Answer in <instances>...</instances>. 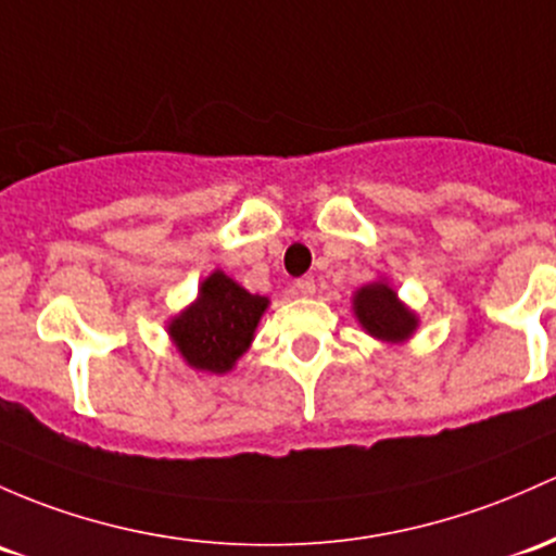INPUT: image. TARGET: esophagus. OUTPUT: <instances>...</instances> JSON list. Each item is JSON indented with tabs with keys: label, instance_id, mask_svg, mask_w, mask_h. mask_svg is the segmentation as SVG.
<instances>
[{
	"label": "esophagus",
	"instance_id": "1",
	"mask_svg": "<svg viewBox=\"0 0 556 556\" xmlns=\"http://www.w3.org/2000/svg\"><path fill=\"white\" fill-rule=\"evenodd\" d=\"M295 290L301 295H314V290H317V285H314V277H301L295 279Z\"/></svg>",
	"mask_w": 556,
	"mask_h": 556
}]
</instances>
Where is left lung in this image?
Instances as JSON below:
<instances>
[{"mask_svg": "<svg viewBox=\"0 0 556 556\" xmlns=\"http://www.w3.org/2000/svg\"><path fill=\"white\" fill-rule=\"evenodd\" d=\"M354 312L362 327L370 332L372 338H381V341L396 343L405 341L413 336L418 319L416 314L407 312L396 293L383 282H372L367 288L356 290L354 295Z\"/></svg>", "mask_w": 556, "mask_h": 556, "instance_id": "1", "label": "left lung"}]
</instances>
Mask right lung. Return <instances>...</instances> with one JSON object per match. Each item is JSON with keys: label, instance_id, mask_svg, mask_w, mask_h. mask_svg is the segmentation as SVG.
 I'll return each instance as SVG.
<instances>
[{"label": "right lung", "instance_id": "1", "mask_svg": "<svg viewBox=\"0 0 556 556\" xmlns=\"http://www.w3.org/2000/svg\"><path fill=\"white\" fill-rule=\"evenodd\" d=\"M266 306L263 295L248 293L224 271H213L202 282L200 301L173 319L170 336L191 367L226 372L248 352Z\"/></svg>", "mask_w": 556, "mask_h": 556}]
</instances>
